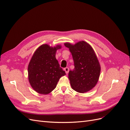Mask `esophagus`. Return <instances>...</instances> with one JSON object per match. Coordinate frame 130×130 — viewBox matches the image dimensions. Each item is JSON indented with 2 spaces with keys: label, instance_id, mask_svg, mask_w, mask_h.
<instances>
[{
  "label": "esophagus",
  "instance_id": "obj_1",
  "mask_svg": "<svg viewBox=\"0 0 130 130\" xmlns=\"http://www.w3.org/2000/svg\"><path fill=\"white\" fill-rule=\"evenodd\" d=\"M64 70L65 71V72H66V74H68V72H69V68H68V67H66V68H65L64 69Z\"/></svg>",
  "mask_w": 130,
  "mask_h": 130
}]
</instances>
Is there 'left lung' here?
I'll list each match as a JSON object with an SVG mask.
<instances>
[{"label": "left lung", "instance_id": "1", "mask_svg": "<svg viewBox=\"0 0 130 130\" xmlns=\"http://www.w3.org/2000/svg\"><path fill=\"white\" fill-rule=\"evenodd\" d=\"M72 53L74 69L70 70L68 78L72 88L80 93L93 89L99 80L101 67L99 60L92 47L84 41L74 45L64 43Z\"/></svg>", "mask_w": 130, "mask_h": 130}]
</instances>
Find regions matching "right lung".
I'll list each match as a JSON object with an SVG mask.
<instances>
[{
    "instance_id": "obj_1",
    "label": "right lung",
    "mask_w": 130,
    "mask_h": 130,
    "mask_svg": "<svg viewBox=\"0 0 130 130\" xmlns=\"http://www.w3.org/2000/svg\"><path fill=\"white\" fill-rule=\"evenodd\" d=\"M61 45L50 46L45 44L35 51L28 65V79L38 93L48 94L56 88L61 77L66 75L56 58V53Z\"/></svg>"
}]
</instances>
